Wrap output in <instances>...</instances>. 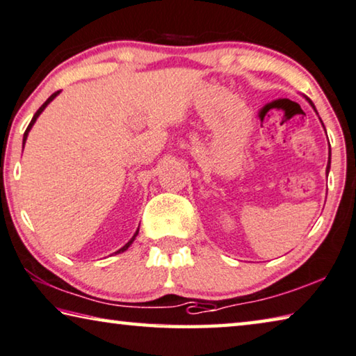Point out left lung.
Wrapping results in <instances>:
<instances>
[{
  "label": "left lung",
  "instance_id": "8db88e82",
  "mask_svg": "<svg viewBox=\"0 0 356 356\" xmlns=\"http://www.w3.org/2000/svg\"><path fill=\"white\" fill-rule=\"evenodd\" d=\"M306 99H307V103L310 104V106H312V109L315 111V112H317V109H315V106H314V103H312V101H310L307 97H306ZM317 115H318V112H317ZM320 118V117H318ZM320 122H321V118H320ZM321 125H323V122H321ZM325 128V127H323ZM325 133H326V129H325ZM330 166H331V150H330V160H328V166H326V176H328V172H330Z\"/></svg>",
  "mask_w": 356,
  "mask_h": 356
}]
</instances>
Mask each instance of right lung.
I'll use <instances>...</instances> for the list:
<instances>
[{"label":"right lung","mask_w":356,"mask_h":356,"mask_svg":"<svg viewBox=\"0 0 356 356\" xmlns=\"http://www.w3.org/2000/svg\"><path fill=\"white\" fill-rule=\"evenodd\" d=\"M58 95H60V90H58V92H55L54 95H50V97L47 98V101H46V103H44V104H42L41 107H39V109L36 111V114H35V115H33V118H31V122H30V125H28V128H26V131L24 133V145H25V143H26L28 133H30V129H31V128H33V125H35V123H36V120H38V117L42 114V111H44V109H46V107H47V106H49L50 103H52V101H54V99H55L56 97H58ZM138 233H139V228H138V231H136V233H134V236H133V238H131V239H129V241L127 242V244L122 247V249H118V250H117L115 253H122V252H125V250L128 249V247L133 244V242H134V239H136V236H138Z\"/></svg>","instance_id":"add662e5"}]
</instances>
